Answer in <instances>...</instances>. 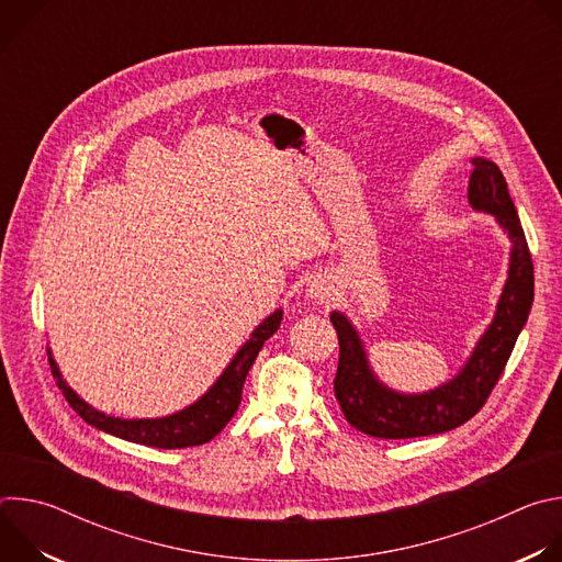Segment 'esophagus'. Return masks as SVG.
<instances>
[{
	"mask_svg": "<svg viewBox=\"0 0 562 562\" xmlns=\"http://www.w3.org/2000/svg\"><path fill=\"white\" fill-rule=\"evenodd\" d=\"M311 297H315V300H319V302H325L327 297H331V293H329V289L315 286V289H311Z\"/></svg>",
	"mask_w": 562,
	"mask_h": 562,
	"instance_id": "esophagus-1",
	"label": "esophagus"
}]
</instances>
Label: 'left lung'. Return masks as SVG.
I'll return each mask as SVG.
<instances>
[{
    "mask_svg": "<svg viewBox=\"0 0 562 562\" xmlns=\"http://www.w3.org/2000/svg\"><path fill=\"white\" fill-rule=\"evenodd\" d=\"M471 165L469 204L492 213L512 239L507 282L494 319L458 375L425 393H400L375 378L356 327L345 313L334 311L331 325L340 342L334 391L347 423L367 436L400 440L464 425L487 403L527 323L533 302V265L525 231L501 169L485 157H473Z\"/></svg>",
    "mask_w": 562,
    "mask_h": 562,
    "instance_id": "8db88e82",
    "label": "left lung"
}]
</instances>
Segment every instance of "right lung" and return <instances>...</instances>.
I'll return each mask as SVG.
<instances>
[{
    "mask_svg": "<svg viewBox=\"0 0 562 562\" xmlns=\"http://www.w3.org/2000/svg\"><path fill=\"white\" fill-rule=\"evenodd\" d=\"M282 323V308L273 311L265 323L258 325V329L251 334V338L239 347V351L233 356L224 373L215 380V384L195 403L173 416L165 418H142V420H124L106 416L98 409H93L89 403H85L61 378L50 349H48V362L53 369V375L57 380V386L61 389L68 405L82 416L89 425H93L100 431H106L115 438L155 447V449H182V447H195L204 445L211 438H215L226 423L233 418V414L239 407L243 400V386L247 380L249 369L254 367L262 345L280 329Z\"/></svg>",
    "mask_w": 562,
    "mask_h": 562,
    "instance_id": "right-lung-1",
    "label": "right lung"
}]
</instances>
